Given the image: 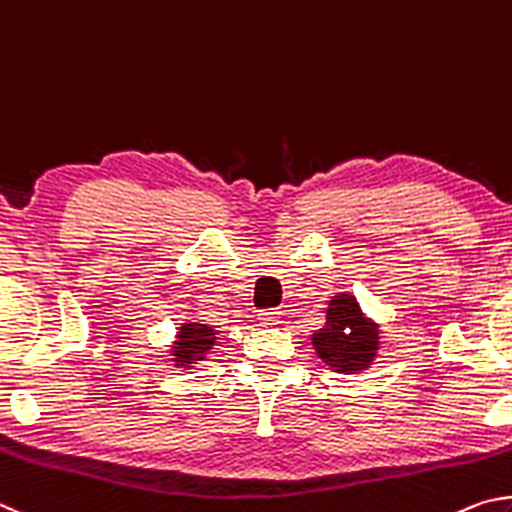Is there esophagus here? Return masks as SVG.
I'll use <instances>...</instances> for the list:
<instances>
[{
    "label": "esophagus",
    "instance_id": "34e87169",
    "mask_svg": "<svg viewBox=\"0 0 512 512\" xmlns=\"http://www.w3.org/2000/svg\"><path fill=\"white\" fill-rule=\"evenodd\" d=\"M258 319H261L263 326H276L281 319V312L279 310H263V312H258Z\"/></svg>",
    "mask_w": 512,
    "mask_h": 512
}]
</instances>
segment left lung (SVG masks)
Returning a JSON list of instances; mask_svg holds the SVG:
<instances>
[{"instance_id":"obj_1","label":"left lung","mask_w":512,"mask_h":512,"mask_svg":"<svg viewBox=\"0 0 512 512\" xmlns=\"http://www.w3.org/2000/svg\"><path fill=\"white\" fill-rule=\"evenodd\" d=\"M382 330L362 310L351 292H339L328 301L326 324L312 333V348L335 373H362L378 360Z\"/></svg>"}]
</instances>
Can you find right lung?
<instances>
[{
  "mask_svg": "<svg viewBox=\"0 0 512 512\" xmlns=\"http://www.w3.org/2000/svg\"><path fill=\"white\" fill-rule=\"evenodd\" d=\"M218 333L220 330H215V326L206 324V321L191 319L179 324L173 344L168 348L170 362L175 369H191L197 362H204L218 342Z\"/></svg>",
  "mask_w": 512,
  "mask_h": 512,
  "instance_id": "1",
  "label": "right lung"
}]
</instances>
